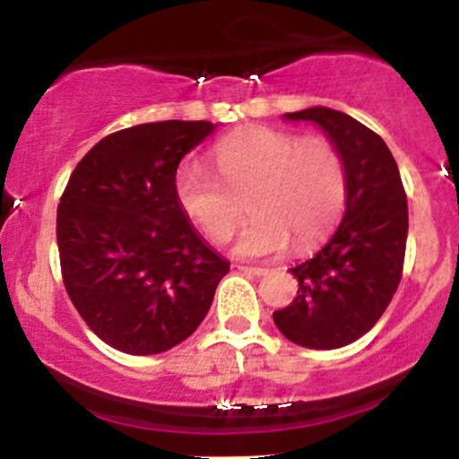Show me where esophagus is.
<instances>
[{
  "label": "esophagus",
  "instance_id": "1",
  "mask_svg": "<svg viewBox=\"0 0 459 459\" xmlns=\"http://www.w3.org/2000/svg\"><path fill=\"white\" fill-rule=\"evenodd\" d=\"M237 270L244 273H252V276H265L267 267H255V265H237Z\"/></svg>",
  "mask_w": 459,
  "mask_h": 459
}]
</instances>
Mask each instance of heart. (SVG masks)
<instances>
[{
	"mask_svg": "<svg viewBox=\"0 0 459 459\" xmlns=\"http://www.w3.org/2000/svg\"><path fill=\"white\" fill-rule=\"evenodd\" d=\"M212 172L186 161L175 172L181 212L215 244L235 233L241 203L255 218L241 230L235 252L246 259L282 255L315 246L339 220L347 200V168L341 151L325 138L291 131L244 127L213 146Z\"/></svg>",
	"mask_w": 459,
	"mask_h": 459,
	"instance_id": "1",
	"label": "heart"
}]
</instances>
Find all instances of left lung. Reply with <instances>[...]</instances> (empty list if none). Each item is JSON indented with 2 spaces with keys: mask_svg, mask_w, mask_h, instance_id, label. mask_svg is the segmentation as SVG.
<instances>
[{
  "mask_svg": "<svg viewBox=\"0 0 459 459\" xmlns=\"http://www.w3.org/2000/svg\"><path fill=\"white\" fill-rule=\"evenodd\" d=\"M325 131L347 168L345 215L313 259L291 267L298 296L273 310L291 343L336 350L367 334L397 291L408 239V200L397 161L376 131L330 108L284 114Z\"/></svg>",
  "mask_w": 459,
  "mask_h": 459,
  "instance_id": "8db88e82",
  "label": "left lung"
}]
</instances>
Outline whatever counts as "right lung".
I'll return each mask as SVG.
<instances>
[{
    "mask_svg": "<svg viewBox=\"0 0 459 459\" xmlns=\"http://www.w3.org/2000/svg\"><path fill=\"white\" fill-rule=\"evenodd\" d=\"M213 129L207 120L120 129L68 178L56 226L62 281L88 328L114 350L151 356L186 341L229 273L175 198L183 155Z\"/></svg>",
    "mask_w": 459,
    "mask_h": 459,
    "instance_id": "obj_1",
    "label": "right lung"
}]
</instances>
